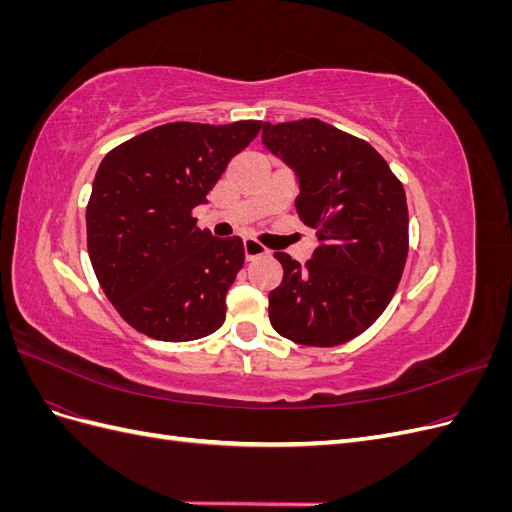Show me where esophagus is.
Here are the masks:
<instances>
[{
    "label": "esophagus",
    "mask_w": 512,
    "mask_h": 512,
    "mask_svg": "<svg viewBox=\"0 0 512 512\" xmlns=\"http://www.w3.org/2000/svg\"><path fill=\"white\" fill-rule=\"evenodd\" d=\"M243 250H245V258H247V260H254V258H258V256L269 254L267 247L262 245L260 241H256V239H245V241H243Z\"/></svg>",
    "instance_id": "esophagus-1"
}]
</instances>
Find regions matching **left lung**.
<instances>
[{"label":"left lung","instance_id":"left-lung-1","mask_svg":"<svg viewBox=\"0 0 512 512\" xmlns=\"http://www.w3.org/2000/svg\"><path fill=\"white\" fill-rule=\"evenodd\" d=\"M262 143L297 175L299 218L320 245L305 265L284 252L269 320L301 346L346 344L391 303L408 258V205L380 153L320 119L262 123Z\"/></svg>","mask_w":512,"mask_h":512}]
</instances>
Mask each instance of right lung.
<instances>
[{"mask_svg":"<svg viewBox=\"0 0 512 512\" xmlns=\"http://www.w3.org/2000/svg\"><path fill=\"white\" fill-rule=\"evenodd\" d=\"M260 128L252 119L175 121L104 156L87 203V250L108 301L136 331L192 342L224 324L243 241L200 230L192 211Z\"/></svg>","mask_w":512,"mask_h":512,"instance_id":"1","label":"right lung"}]
</instances>
